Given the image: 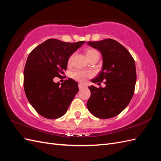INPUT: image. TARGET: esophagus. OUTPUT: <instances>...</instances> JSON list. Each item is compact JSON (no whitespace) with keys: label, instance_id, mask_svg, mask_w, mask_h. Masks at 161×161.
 <instances>
[{"label":"esophagus","instance_id":"esophagus-1","mask_svg":"<svg viewBox=\"0 0 161 161\" xmlns=\"http://www.w3.org/2000/svg\"><path fill=\"white\" fill-rule=\"evenodd\" d=\"M84 87H86V86H85V85L81 84V83H79V88L80 89H82V88H84Z\"/></svg>","mask_w":161,"mask_h":161}]
</instances>
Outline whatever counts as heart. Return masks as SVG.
I'll list each match as a JSON object with an SVG mask.
<instances>
[{"label": "heart", "mask_w": 161, "mask_h": 161, "mask_svg": "<svg viewBox=\"0 0 161 161\" xmlns=\"http://www.w3.org/2000/svg\"><path fill=\"white\" fill-rule=\"evenodd\" d=\"M97 53H99L97 52V50H95L94 49H88L86 50V56L88 59H89L90 58L92 57L93 56L97 54ZM72 58H73V54L70 55V57L69 58V59H68L67 63L69 65L71 64L72 61ZM89 75V73L81 71V70H78L74 71L71 74V76L73 79L78 80V81H79V82H84L86 80V77Z\"/></svg>", "instance_id": "b5f03b06"}]
</instances>
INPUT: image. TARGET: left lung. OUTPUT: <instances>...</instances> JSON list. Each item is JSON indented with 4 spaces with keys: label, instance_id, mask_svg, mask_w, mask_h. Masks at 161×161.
I'll list each match as a JSON object with an SVG mask.
<instances>
[{
    "label": "left lung",
    "instance_id": "8db88e82",
    "mask_svg": "<svg viewBox=\"0 0 161 161\" xmlns=\"http://www.w3.org/2000/svg\"><path fill=\"white\" fill-rule=\"evenodd\" d=\"M86 43L98 50L103 57L102 70L91 82L104 81L106 85L104 88L89 87L91 97L87 108L98 118H114L128 105L134 95L136 82L134 60L124 46L112 39Z\"/></svg>",
    "mask_w": 161,
    "mask_h": 161
}]
</instances>
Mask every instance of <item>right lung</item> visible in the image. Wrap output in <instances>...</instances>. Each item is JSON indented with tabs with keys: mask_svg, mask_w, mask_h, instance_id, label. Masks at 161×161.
Segmentation results:
<instances>
[{
	"mask_svg": "<svg viewBox=\"0 0 161 161\" xmlns=\"http://www.w3.org/2000/svg\"><path fill=\"white\" fill-rule=\"evenodd\" d=\"M85 43L49 39L29 55L23 73L24 90L29 102L42 116L57 119L67 111L79 90L78 82L69 79L60 86L53 79L62 76L67 69L70 56Z\"/></svg>",
	"mask_w": 161,
	"mask_h": 161,
	"instance_id": "1",
	"label": "right lung"
}]
</instances>
